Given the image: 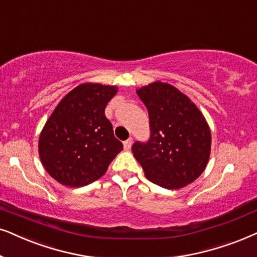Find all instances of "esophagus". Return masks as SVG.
<instances>
[{
    "label": "esophagus",
    "mask_w": 257,
    "mask_h": 257,
    "mask_svg": "<svg viewBox=\"0 0 257 257\" xmlns=\"http://www.w3.org/2000/svg\"><path fill=\"white\" fill-rule=\"evenodd\" d=\"M132 143H133V139H132V138H128L127 141L124 142V149H125V151H128V150L131 149Z\"/></svg>",
    "instance_id": "34e87169"
}]
</instances>
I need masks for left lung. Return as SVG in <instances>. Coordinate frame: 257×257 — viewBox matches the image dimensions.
Segmentation results:
<instances>
[{"instance_id": "8db88e82", "label": "left lung", "mask_w": 257, "mask_h": 257, "mask_svg": "<svg viewBox=\"0 0 257 257\" xmlns=\"http://www.w3.org/2000/svg\"><path fill=\"white\" fill-rule=\"evenodd\" d=\"M146 106L151 135L132 146L145 177L165 189H181L197 179L208 164L211 133L204 115L188 96L166 82L137 89Z\"/></svg>"}]
</instances>
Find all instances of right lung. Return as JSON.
<instances>
[{
  "mask_svg": "<svg viewBox=\"0 0 257 257\" xmlns=\"http://www.w3.org/2000/svg\"><path fill=\"white\" fill-rule=\"evenodd\" d=\"M115 86L81 84L59 102L39 138L43 168L71 188L91 184L105 175L122 150L105 115Z\"/></svg>",
  "mask_w": 257,
  "mask_h": 257,
  "instance_id": "right-lung-1",
  "label": "right lung"
}]
</instances>
